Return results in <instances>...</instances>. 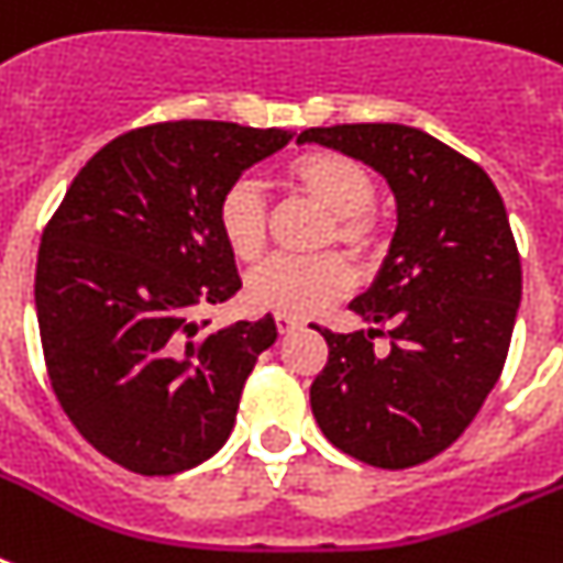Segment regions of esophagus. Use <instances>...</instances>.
<instances>
[{"mask_svg":"<svg viewBox=\"0 0 563 563\" xmlns=\"http://www.w3.org/2000/svg\"><path fill=\"white\" fill-rule=\"evenodd\" d=\"M274 324H277L280 333H291L295 327H300V321L295 316H283V312H277V316H274Z\"/></svg>","mask_w":563,"mask_h":563,"instance_id":"34e87169","label":"esophagus"}]
</instances>
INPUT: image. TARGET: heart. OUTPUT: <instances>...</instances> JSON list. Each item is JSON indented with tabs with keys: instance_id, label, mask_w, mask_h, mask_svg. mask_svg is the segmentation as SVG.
<instances>
[{
	"instance_id": "obj_1",
	"label": "heart",
	"mask_w": 563,
	"mask_h": 563,
	"mask_svg": "<svg viewBox=\"0 0 563 563\" xmlns=\"http://www.w3.org/2000/svg\"><path fill=\"white\" fill-rule=\"evenodd\" d=\"M289 180L330 212V228L321 245H339L353 256H371L383 242V224L376 219V184L371 172L339 152H303L286 169ZM216 224L242 263H254L268 239V203L260 184L251 178L233 180L219 203ZM353 286V268L342 254L272 256L245 283L247 303L283 316H316Z\"/></svg>"
}]
</instances>
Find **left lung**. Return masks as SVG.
Returning a JSON list of instances; mask_svg holds the SVG:
<instances>
[{"label":"left lung","instance_id":"8db88e82","mask_svg":"<svg viewBox=\"0 0 563 563\" xmlns=\"http://www.w3.org/2000/svg\"><path fill=\"white\" fill-rule=\"evenodd\" d=\"M298 143L368 163L397 201L388 256L351 303L374 327H316L330 356L309 388L312 415L342 453L415 467L471 427L506 365L523 289L506 203L482 166L418 128H309ZM376 334L388 354L373 353Z\"/></svg>","mask_w":563,"mask_h":563}]
</instances>
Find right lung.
Returning a JSON list of instances; mask_svg holds the SVG:
<instances>
[{"mask_svg":"<svg viewBox=\"0 0 563 563\" xmlns=\"http://www.w3.org/2000/svg\"><path fill=\"white\" fill-rule=\"evenodd\" d=\"M291 136L210 119L134 128L92 154L48 219L34 277L43 360L66 418L110 462L172 476L228 441L277 327L195 321L242 289L216 203Z\"/></svg>","mask_w":563,"mask_h":563,"instance_id":"1","label":"right lung"}]
</instances>
